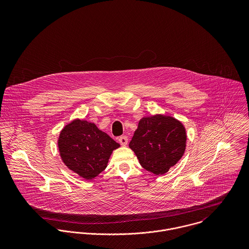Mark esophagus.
I'll list each match as a JSON object with an SVG mask.
<instances>
[{
    "instance_id": "1",
    "label": "esophagus",
    "mask_w": 249,
    "mask_h": 249,
    "mask_svg": "<svg viewBox=\"0 0 249 249\" xmlns=\"http://www.w3.org/2000/svg\"><path fill=\"white\" fill-rule=\"evenodd\" d=\"M127 142H128V139H127L126 136H121V137L119 138V142H120L122 145H124V146L127 144Z\"/></svg>"
}]
</instances>
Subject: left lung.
<instances>
[{"instance_id":"left-lung-1","label":"left lung","mask_w":249,"mask_h":249,"mask_svg":"<svg viewBox=\"0 0 249 249\" xmlns=\"http://www.w3.org/2000/svg\"><path fill=\"white\" fill-rule=\"evenodd\" d=\"M186 143V128L179 120L155 114L139 121L129 147L144 170L163 176L182 158Z\"/></svg>"}]
</instances>
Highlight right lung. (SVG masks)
<instances>
[{"label":"right lung","instance_id":"right-lung-1","mask_svg":"<svg viewBox=\"0 0 249 249\" xmlns=\"http://www.w3.org/2000/svg\"><path fill=\"white\" fill-rule=\"evenodd\" d=\"M57 145L65 166L86 180L105 171L113 150L120 147L94 123L81 119L72 120L61 129Z\"/></svg>","mask_w":249,"mask_h":249}]
</instances>
